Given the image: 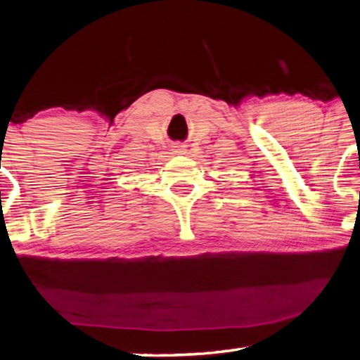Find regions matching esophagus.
Segmentation results:
<instances>
[{"label":"esophagus","mask_w":360,"mask_h":360,"mask_svg":"<svg viewBox=\"0 0 360 360\" xmlns=\"http://www.w3.org/2000/svg\"><path fill=\"white\" fill-rule=\"evenodd\" d=\"M186 148H187V146H184V144H181V143H178V144H176V146H174V150H176V152H178V154H184V152L187 150Z\"/></svg>","instance_id":"obj_1"}]
</instances>
